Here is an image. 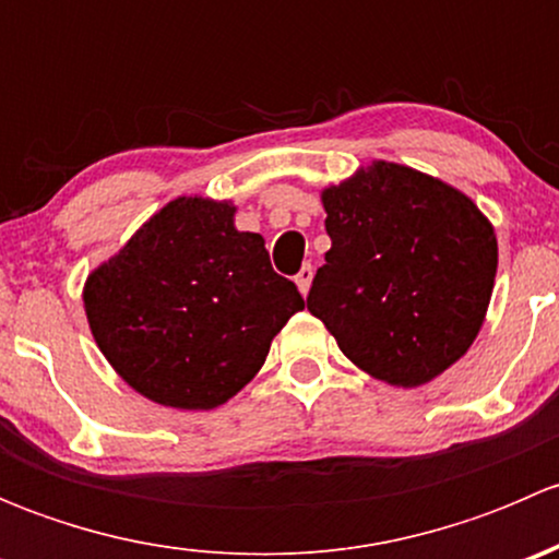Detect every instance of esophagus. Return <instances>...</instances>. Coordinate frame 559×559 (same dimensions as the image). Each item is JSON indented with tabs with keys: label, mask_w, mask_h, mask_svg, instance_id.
I'll return each instance as SVG.
<instances>
[{
	"label": "esophagus",
	"mask_w": 559,
	"mask_h": 559,
	"mask_svg": "<svg viewBox=\"0 0 559 559\" xmlns=\"http://www.w3.org/2000/svg\"><path fill=\"white\" fill-rule=\"evenodd\" d=\"M295 284H297V289L302 292V295H308V289H311V284H313V267H311V264H302L300 273L295 275Z\"/></svg>",
	"instance_id": "1"
}]
</instances>
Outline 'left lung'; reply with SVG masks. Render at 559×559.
Here are the masks:
<instances>
[{"mask_svg": "<svg viewBox=\"0 0 559 559\" xmlns=\"http://www.w3.org/2000/svg\"><path fill=\"white\" fill-rule=\"evenodd\" d=\"M332 248L308 311L373 379L414 389L476 341L498 273V238L441 178L376 159L321 191Z\"/></svg>", "mask_w": 559, "mask_h": 559, "instance_id": "obj_1", "label": "left lung"}]
</instances>
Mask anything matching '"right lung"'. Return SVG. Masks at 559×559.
<instances>
[{
  "mask_svg": "<svg viewBox=\"0 0 559 559\" xmlns=\"http://www.w3.org/2000/svg\"><path fill=\"white\" fill-rule=\"evenodd\" d=\"M229 200L178 197L88 273L83 308L99 352L134 392L178 411L227 403L306 308L264 238Z\"/></svg>",
  "mask_w": 559,
  "mask_h": 559,
  "instance_id": "obj_1",
  "label": "right lung"
}]
</instances>
